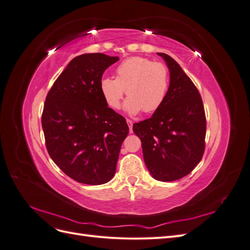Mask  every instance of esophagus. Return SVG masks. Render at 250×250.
<instances>
[{
    "instance_id": "esophagus-1",
    "label": "esophagus",
    "mask_w": 250,
    "mask_h": 250,
    "mask_svg": "<svg viewBox=\"0 0 250 250\" xmlns=\"http://www.w3.org/2000/svg\"><path fill=\"white\" fill-rule=\"evenodd\" d=\"M126 122H127L128 126H129V131H130V133H132V125H133V122H132L131 120H128V119H127Z\"/></svg>"
}]
</instances>
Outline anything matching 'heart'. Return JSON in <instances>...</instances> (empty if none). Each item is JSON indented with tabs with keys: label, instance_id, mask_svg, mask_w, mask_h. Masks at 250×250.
<instances>
[{
	"label": "heart",
	"instance_id": "obj_1",
	"mask_svg": "<svg viewBox=\"0 0 250 250\" xmlns=\"http://www.w3.org/2000/svg\"><path fill=\"white\" fill-rule=\"evenodd\" d=\"M170 84L167 66L145 57L134 56L123 60L116 69V78L105 76L100 90L109 107L118 109L125 94V110L132 116L143 109L154 112L166 100Z\"/></svg>",
	"mask_w": 250,
	"mask_h": 250
}]
</instances>
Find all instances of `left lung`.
Segmentation results:
<instances>
[{"label": "left lung", "instance_id": "obj_1", "mask_svg": "<svg viewBox=\"0 0 250 250\" xmlns=\"http://www.w3.org/2000/svg\"><path fill=\"white\" fill-rule=\"evenodd\" d=\"M170 85L162 106L150 119L133 124L142 142L144 162L151 176L160 181L185 177L201 161L207 121L203 103L192 80L180 65L165 53Z\"/></svg>", "mask_w": 250, "mask_h": 250}]
</instances>
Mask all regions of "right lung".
I'll list each match as a JSON object with an SVG mask.
<instances>
[{"mask_svg": "<svg viewBox=\"0 0 250 250\" xmlns=\"http://www.w3.org/2000/svg\"><path fill=\"white\" fill-rule=\"evenodd\" d=\"M118 56L102 53L72 59L44 102L42 125L49 155L67 176L84 185L106 184L115 176L129 128L108 107L100 90L104 71Z\"/></svg>", "mask_w": 250, "mask_h": 250, "instance_id": "obj_1", "label": "right lung"}]
</instances>
